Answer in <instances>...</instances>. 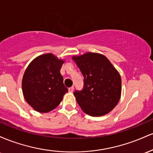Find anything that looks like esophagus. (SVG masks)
I'll return each mask as SVG.
<instances>
[{
  "label": "esophagus",
  "instance_id": "34e87169",
  "mask_svg": "<svg viewBox=\"0 0 153 153\" xmlns=\"http://www.w3.org/2000/svg\"><path fill=\"white\" fill-rule=\"evenodd\" d=\"M73 90H74V87H73V86H72V87L68 88V91H69V92H73Z\"/></svg>",
  "mask_w": 153,
  "mask_h": 153
}]
</instances>
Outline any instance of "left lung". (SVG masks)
Here are the masks:
<instances>
[{"label":"left lung","mask_w":153,"mask_h":153,"mask_svg":"<svg viewBox=\"0 0 153 153\" xmlns=\"http://www.w3.org/2000/svg\"><path fill=\"white\" fill-rule=\"evenodd\" d=\"M72 59L84 77L83 89L74 92L81 109L92 117H101L113 110L121 97L122 79L108 59L94 52Z\"/></svg>","instance_id":"left-lung-1"}]
</instances>
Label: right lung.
I'll list each match as a JSON object with an SVG mask.
<instances>
[{"label": "right lung", "instance_id": "add662e5", "mask_svg": "<svg viewBox=\"0 0 153 153\" xmlns=\"http://www.w3.org/2000/svg\"><path fill=\"white\" fill-rule=\"evenodd\" d=\"M64 62L47 53L36 57L26 68L22 79L23 95L36 111L47 113L54 109L68 92L60 74Z\"/></svg>", "mask_w": 153, "mask_h": 153}]
</instances>
